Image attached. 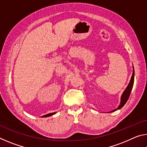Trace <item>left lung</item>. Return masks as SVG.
<instances>
[{"instance_id": "obj_1", "label": "left lung", "mask_w": 147, "mask_h": 147, "mask_svg": "<svg viewBox=\"0 0 147 147\" xmlns=\"http://www.w3.org/2000/svg\"><path fill=\"white\" fill-rule=\"evenodd\" d=\"M134 66H133L132 75H131V79H130V82H129L128 86L126 87V88L125 89V90L124 91L123 94H122L121 97L120 104H119V105L117 108L113 109V110L109 111V112H108V113L113 112V111H115L117 110H118V109H120L121 108H123L124 104H125L126 102H127L128 99L129 98V96H130V93H131V89H132L133 86H134Z\"/></svg>"}]
</instances>
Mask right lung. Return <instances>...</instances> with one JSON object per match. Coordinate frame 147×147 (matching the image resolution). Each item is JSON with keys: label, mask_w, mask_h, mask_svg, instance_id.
<instances>
[{"label": "right lung", "mask_w": 147, "mask_h": 147, "mask_svg": "<svg viewBox=\"0 0 147 147\" xmlns=\"http://www.w3.org/2000/svg\"><path fill=\"white\" fill-rule=\"evenodd\" d=\"M56 112H54V113H48V114H47V115H43L41 117H50V116H52V115H54V114H55Z\"/></svg>", "instance_id": "add662e5"}]
</instances>
